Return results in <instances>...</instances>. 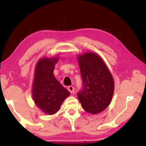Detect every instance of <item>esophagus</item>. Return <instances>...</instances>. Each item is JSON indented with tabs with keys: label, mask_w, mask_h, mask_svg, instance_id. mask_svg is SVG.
<instances>
[{
	"label": "esophagus",
	"mask_w": 146,
	"mask_h": 146,
	"mask_svg": "<svg viewBox=\"0 0 146 146\" xmlns=\"http://www.w3.org/2000/svg\"><path fill=\"white\" fill-rule=\"evenodd\" d=\"M68 90L70 93H73V92H74V87H73V86H69L68 87Z\"/></svg>",
	"instance_id": "obj_1"
}]
</instances>
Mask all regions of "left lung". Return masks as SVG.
Here are the masks:
<instances>
[{"mask_svg":"<svg viewBox=\"0 0 146 146\" xmlns=\"http://www.w3.org/2000/svg\"><path fill=\"white\" fill-rule=\"evenodd\" d=\"M78 62L82 80V87L78 98L84 110L97 114L110 104L114 92L111 73L98 55L86 53L79 56Z\"/></svg>","mask_w":146,"mask_h":146,"instance_id":"left-lung-1","label":"left lung"}]
</instances>
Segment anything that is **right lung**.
Returning a JSON list of instances; mask_svg holds the SVG:
<instances>
[{
    "label": "right lung",
    "instance_id": "obj_1",
    "mask_svg": "<svg viewBox=\"0 0 146 146\" xmlns=\"http://www.w3.org/2000/svg\"><path fill=\"white\" fill-rule=\"evenodd\" d=\"M58 58H42L37 63L32 95L37 106L48 115L56 113L70 93L53 75Z\"/></svg>",
    "mask_w": 146,
    "mask_h": 146
}]
</instances>
